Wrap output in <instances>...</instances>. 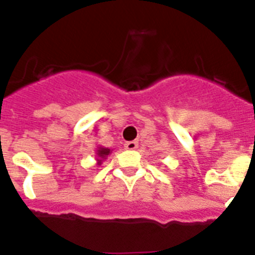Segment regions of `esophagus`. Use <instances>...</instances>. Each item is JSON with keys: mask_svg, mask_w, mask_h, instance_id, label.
Listing matches in <instances>:
<instances>
[{"mask_svg": "<svg viewBox=\"0 0 255 255\" xmlns=\"http://www.w3.org/2000/svg\"><path fill=\"white\" fill-rule=\"evenodd\" d=\"M137 146H139V144L135 140H132V141H126L125 143V149H128V150H135Z\"/></svg>", "mask_w": 255, "mask_h": 255, "instance_id": "1", "label": "esophagus"}]
</instances>
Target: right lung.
Instances as JSON below:
<instances>
[{
    "mask_svg": "<svg viewBox=\"0 0 255 255\" xmlns=\"http://www.w3.org/2000/svg\"><path fill=\"white\" fill-rule=\"evenodd\" d=\"M97 154H99V156H101V158H104V159H105V156L109 155V154H110V149L101 148V149H100L99 153H97Z\"/></svg>",
    "mask_w": 255,
    "mask_h": 255,
    "instance_id": "1",
    "label": "right lung"
}]
</instances>
